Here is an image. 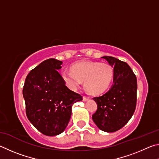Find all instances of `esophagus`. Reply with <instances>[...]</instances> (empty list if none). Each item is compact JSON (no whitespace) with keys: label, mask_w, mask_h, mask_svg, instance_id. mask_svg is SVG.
<instances>
[{"label":"esophagus","mask_w":159,"mask_h":159,"mask_svg":"<svg viewBox=\"0 0 159 159\" xmlns=\"http://www.w3.org/2000/svg\"><path fill=\"white\" fill-rule=\"evenodd\" d=\"M88 100H89V97L87 96H83V101H87Z\"/></svg>","instance_id":"obj_1"}]
</instances>
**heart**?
I'll return each instance as SVG.
<instances>
[{"mask_svg":"<svg viewBox=\"0 0 159 159\" xmlns=\"http://www.w3.org/2000/svg\"><path fill=\"white\" fill-rule=\"evenodd\" d=\"M72 70H63L61 77L72 90L80 87L82 81L88 92L100 94L105 92L112 83L114 70L110 64L96 61H82L74 64Z\"/></svg>","mask_w":159,"mask_h":159,"instance_id":"obj_1","label":"heart"}]
</instances>
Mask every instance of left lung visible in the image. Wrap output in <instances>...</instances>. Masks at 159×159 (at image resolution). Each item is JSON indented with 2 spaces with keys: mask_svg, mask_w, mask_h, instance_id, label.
<instances>
[{
  "mask_svg": "<svg viewBox=\"0 0 159 159\" xmlns=\"http://www.w3.org/2000/svg\"><path fill=\"white\" fill-rule=\"evenodd\" d=\"M102 58L114 67L113 84L107 93L93 98L98 108L92 119L101 130L112 133L124 127L135 112L137 78L126 62L108 56Z\"/></svg>",
  "mask_w": 159,
  "mask_h": 159,
  "instance_id": "1",
  "label": "left lung"
}]
</instances>
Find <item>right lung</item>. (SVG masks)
Listing matches in <instances>:
<instances>
[{
  "instance_id": "obj_1",
  "label": "right lung",
  "mask_w": 159,
  "mask_h": 159,
  "mask_svg": "<svg viewBox=\"0 0 159 159\" xmlns=\"http://www.w3.org/2000/svg\"><path fill=\"white\" fill-rule=\"evenodd\" d=\"M62 61L49 58L30 70L25 80L23 96L29 120L39 131L54 136L64 131L72 107L82 96L66 87L58 70Z\"/></svg>"
}]
</instances>
